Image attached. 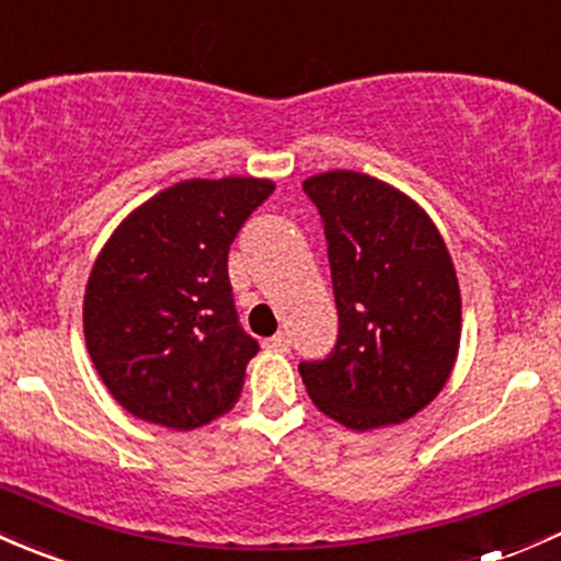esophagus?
<instances>
[{"mask_svg":"<svg viewBox=\"0 0 561 561\" xmlns=\"http://www.w3.org/2000/svg\"><path fill=\"white\" fill-rule=\"evenodd\" d=\"M267 345H270V348H275V351H288V345H291V337H288V332H278V334H273V337L267 340Z\"/></svg>","mask_w":561,"mask_h":561,"instance_id":"1","label":"esophagus"}]
</instances>
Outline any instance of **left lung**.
Here are the masks:
<instances>
[{
    "instance_id": "obj_1",
    "label": "left lung",
    "mask_w": 561,
    "mask_h": 561,
    "mask_svg": "<svg viewBox=\"0 0 561 561\" xmlns=\"http://www.w3.org/2000/svg\"><path fill=\"white\" fill-rule=\"evenodd\" d=\"M337 302V343L299 375L323 415L367 432L440 394L461 337V297L440 232L408 194L365 172L308 178Z\"/></svg>"
}]
</instances>
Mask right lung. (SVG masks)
Instances as JSON below:
<instances>
[{"mask_svg":"<svg viewBox=\"0 0 561 561\" xmlns=\"http://www.w3.org/2000/svg\"><path fill=\"white\" fill-rule=\"evenodd\" d=\"M273 192L264 178L181 181L105 242L85 286V348L131 415L196 430L238 402L259 343L240 327L227 259Z\"/></svg>","mask_w":561,"mask_h":561,"instance_id":"add662e5","label":"right lung"}]
</instances>
